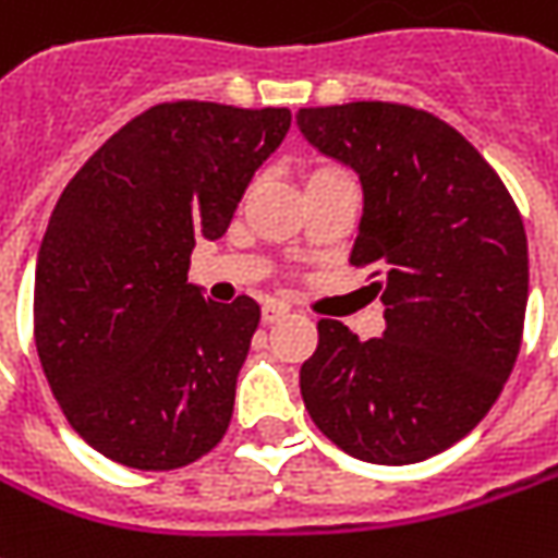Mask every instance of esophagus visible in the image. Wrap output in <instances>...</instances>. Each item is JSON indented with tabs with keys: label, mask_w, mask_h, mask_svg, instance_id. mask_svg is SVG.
Here are the masks:
<instances>
[{
	"label": "esophagus",
	"mask_w": 558,
	"mask_h": 558,
	"mask_svg": "<svg viewBox=\"0 0 558 558\" xmlns=\"http://www.w3.org/2000/svg\"><path fill=\"white\" fill-rule=\"evenodd\" d=\"M287 314H290V308H287L283 302H268L263 308V324H278Z\"/></svg>",
	"instance_id": "esophagus-1"
}]
</instances>
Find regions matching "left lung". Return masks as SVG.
<instances>
[{"instance_id": "obj_1", "label": "left lung", "mask_w": 558, "mask_h": 558, "mask_svg": "<svg viewBox=\"0 0 558 558\" xmlns=\"http://www.w3.org/2000/svg\"><path fill=\"white\" fill-rule=\"evenodd\" d=\"M299 131L360 173L354 268H373L385 336L317 320L302 363L311 422L342 452L412 464L468 437L513 373L529 244L517 201L452 124L403 104L299 109Z\"/></svg>"}]
</instances>
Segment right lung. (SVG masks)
Instances as JSON below:
<instances>
[{
  "mask_svg": "<svg viewBox=\"0 0 558 558\" xmlns=\"http://www.w3.org/2000/svg\"><path fill=\"white\" fill-rule=\"evenodd\" d=\"M290 109L177 100L140 112L63 189L41 238L33 336L72 430L134 470H177L226 437L259 302L189 283Z\"/></svg>",
  "mask_w": 558,
  "mask_h": 558,
  "instance_id": "1",
  "label": "right lung"
}]
</instances>
